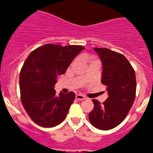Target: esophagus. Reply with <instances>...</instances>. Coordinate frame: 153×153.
Instances as JSON below:
<instances>
[{"mask_svg": "<svg viewBox=\"0 0 153 153\" xmlns=\"http://www.w3.org/2000/svg\"><path fill=\"white\" fill-rule=\"evenodd\" d=\"M76 97L77 100H85V98H86L85 96L82 95V94H77L76 97Z\"/></svg>", "mask_w": 153, "mask_h": 153, "instance_id": "esophagus-1", "label": "esophagus"}]
</instances>
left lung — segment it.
Here are the masks:
<instances>
[{
    "label": "left lung",
    "instance_id": "left-lung-1",
    "mask_svg": "<svg viewBox=\"0 0 153 153\" xmlns=\"http://www.w3.org/2000/svg\"><path fill=\"white\" fill-rule=\"evenodd\" d=\"M102 61L101 82L107 87L108 97L100 104L93 99L94 109L89 120L94 127L109 130L117 126L127 116L136 97L135 71L121 53L107 48H94Z\"/></svg>",
    "mask_w": 153,
    "mask_h": 153
}]
</instances>
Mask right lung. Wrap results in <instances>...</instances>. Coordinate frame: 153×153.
<instances>
[{
	"mask_svg": "<svg viewBox=\"0 0 153 153\" xmlns=\"http://www.w3.org/2000/svg\"><path fill=\"white\" fill-rule=\"evenodd\" d=\"M85 49L82 46L48 43L29 55L20 73V99L34 123L53 127L66 117L75 100L74 92L56 95L57 78L65 73L72 60Z\"/></svg>",
	"mask_w": 153,
	"mask_h": 153,
	"instance_id": "obj_1",
	"label": "right lung"
}]
</instances>
